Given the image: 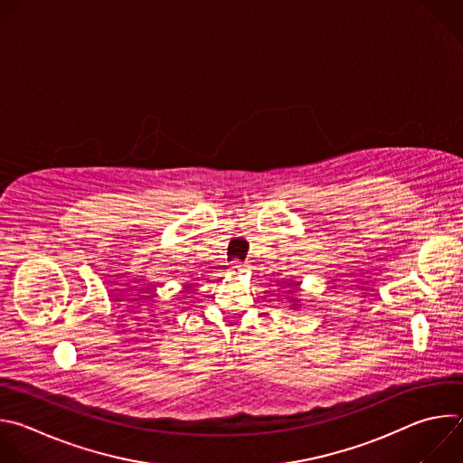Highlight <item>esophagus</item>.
Segmentation results:
<instances>
[{"label": "esophagus", "mask_w": 463, "mask_h": 463, "mask_svg": "<svg viewBox=\"0 0 463 463\" xmlns=\"http://www.w3.org/2000/svg\"><path fill=\"white\" fill-rule=\"evenodd\" d=\"M243 268H245V263H241L240 260H234V261H232V271H234V273H241Z\"/></svg>", "instance_id": "1"}]
</instances>
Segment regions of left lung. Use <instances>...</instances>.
I'll return each mask as SVG.
<instances>
[{
    "instance_id": "8db88e82",
    "label": "left lung",
    "mask_w": 463,
    "mask_h": 463,
    "mask_svg": "<svg viewBox=\"0 0 463 463\" xmlns=\"http://www.w3.org/2000/svg\"><path fill=\"white\" fill-rule=\"evenodd\" d=\"M291 293H293V291H291Z\"/></svg>"
}]
</instances>
